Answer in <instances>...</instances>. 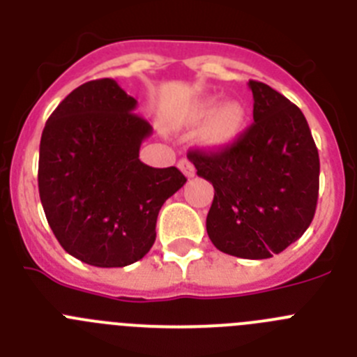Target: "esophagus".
<instances>
[{
  "instance_id": "34e87169",
  "label": "esophagus",
  "mask_w": 357,
  "mask_h": 357,
  "mask_svg": "<svg viewBox=\"0 0 357 357\" xmlns=\"http://www.w3.org/2000/svg\"><path fill=\"white\" fill-rule=\"evenodd\" d=\"M178 168H181V172L184 173L188 178H191V176H195V173H197V169H195L193 162L189 159H181L178 160Z\"/></svg>"
}]
</instances>
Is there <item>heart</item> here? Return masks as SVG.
I'll list each match as a JSON object with an SVG mask.
<instances>
[{
    "label": "heart",
    "instance_id": "1",
    "mask_svg": "<svg viewBox=\"0 0 357 357\" xmlns=\"http://www.w3.org/2000/svg\"><path fill=\"white\" fill-rule=\"evenodd\" d=\"M247 107L239 100H225L218 105V98L207 96L193 102L178 116L176 125H197L200 128V143L207 148H227L241 137L247 127Z\"/></svg>",
    "mask_w": 357,
    "mask_h": 357
}]
</instances>
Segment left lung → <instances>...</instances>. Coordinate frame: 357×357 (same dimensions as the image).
I'll return each mask as SVG.
<instances>
[{
    "instance_id": "8db88e82",
    "label": "left lung",
    "mask_w": 357,
    "mask_h": 357,
    "mask_svg": "<svg viewBox=\"0 0 357 357\" xmlns=\"http://www.w3.org/2000/svg\"><path fill=\"white\" fill-rule=\"evenodd\" d=\"M254 123L234 144L189 151L214 188L207 234L218 250L268 259L301 238L318 200L320 159L302 110L263 82H248Z\"/></svg>"
}]
</instances>
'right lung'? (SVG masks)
Masks as SVG:
<instances>
[{
    "label": "right lung",
    "instance_id": "add662e5",
    "mask_svg": "<svg viewBox=\"0 0 357 357\" xmlns=\"http://www.w3.org/2000/svg\"><path fill=\"white\" fill-rule=\"evenodd\" d=\"M137 102L112 78L80 85L53 110L39 148V195L68 254L100 268L143 259L162 204L185 184L175 166L151 168L139 148L151 135Z\"/></svg>",
    "mask_w": 357,
    "mask_h": 357
}]
</instances>
